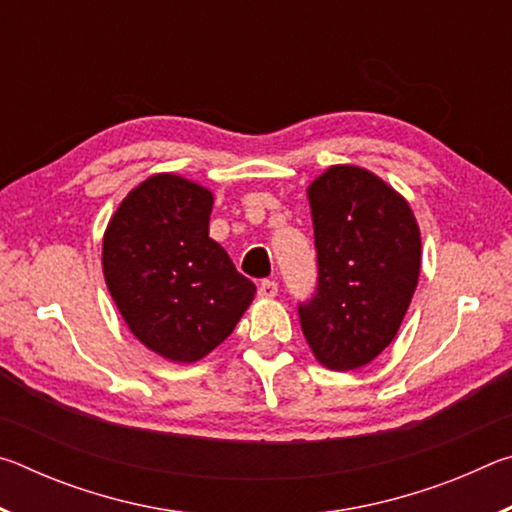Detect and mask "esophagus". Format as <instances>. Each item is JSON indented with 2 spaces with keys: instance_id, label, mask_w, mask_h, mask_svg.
Segmentation results:
<instances>
[{
  "instance_id": "1",
  "label": "esophagus",
  "mask_w": 512,
  "mask_h": 512,
  "mask_svg": "<svg viewBox=\"0 0 512 512\" xmlns=\"http://www.w3.org/2000/svg\"><path fill=\"white\" fill-rule=\"evenodd\" d=\"M259 296L271 300L277 296V282L275 280H262V284H259Z\"/></svg>"
}]
</instances>
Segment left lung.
<instances>
[{"instance_id":"obj_1","label":"left lung","mask_w":512,"mask_h":512,"mask_svg":"<svg viewBox=\"0 0 512 512\" xmlns=\"http://www.w3.org/2000/svg\"><path fill=\"white\" fill-rule=\"evenodd\" d=\"M318 291L300 327L318 363L366 366L395 339L420 277V228L406 198L375 173L334 164L307 187Z\"/></svg>"}]
</instances>
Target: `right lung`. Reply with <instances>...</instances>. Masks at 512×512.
I'll return each mask as SVG.
<instances>
[{"label": "right lung", "mask_w": 512, "mask_h": 512, "mask_svg": "<svg viewBox=\"0 0 512 512\" xmlns=\"http://www.w3.org/2000/svg\"><path fill=\"white\" fill-rule=\"evenodd\" d=\"M214 194L178 173L128 192L103 232V277L135 339L176 363L221 345L255 298L210 237Z\"/></svg>", "instance_id": "right-lung-1"}]
</instances>
